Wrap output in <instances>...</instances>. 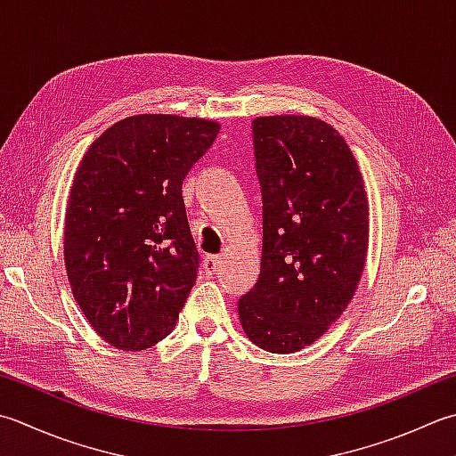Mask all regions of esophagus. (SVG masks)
<instances>
[{
  "mask_svg": "<svg viewBox=\"0 0 456 456\" xmlns=\"http://www.w3.org/2000/svg\"><path fill=\"white\" fill-rule=\"evenodd\" d=\"M219 263H221V256H205V261H203L205 274H216Z\"/></svg>",
  "mask_w": 456,
  "mask_h": 456,
  "instance_id": "34e87169",
  "label": "esophagus"
}]
</instances>
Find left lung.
I'll return each instance as SVG.
<instances>
[{"instance_id":"8db88e82","label":"left lung","mask_w":456,"mask_h":456,"mask_svg":"<svg viewBox=\"0 0 456 456\" xmlns=\"http://www.w3.org/2000/svg\"><path fill=\"white\" fill-rule=\"evenodd\" d=\"M263 193V258L239 298L248 340L273 354L310 346L350 305L368 255L370 208L358 162L312 116L253 120Z\"/></svg>"}]
</instances>
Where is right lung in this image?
Returning <instances> with one entry per match:
<instances>
[{
  "label": "right lung",
  "mask_w": 456,
  "mask_h": 456,
  "mask_svg": "<svg viewBox=\"0 0 456 456\" xmlns=\"http://www.w3.org/2000/svg\"><path fill=\"white\" fill-rule=\"evenodd\" d=\"M219 124L138 114L86 150L65 213L70 290L94 332L138 352L172 332L198 276L182 183Z\"/></svg>",
  "instance_id": "add662e5"
}]
</instances>
